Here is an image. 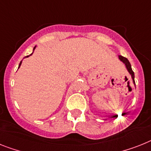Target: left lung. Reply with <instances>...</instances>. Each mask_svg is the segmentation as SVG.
<instances>
[{"label": "left lung", "instance_id": "obj_1", "mask_svg": "<svg viewBox=\"0 0 151 151\" xmlns=\"http://www.w3.org/2000/svg\"><path fill=\"white\" fill-rule=\"evenodd\" d=\"M118 57H119V60L121 61L123 64L125 65L126 68H127V70L128 71V73H129V75H130V76H131L132 78V80H133V83H134V86H135V81H134V73L133 72V70H132L131 65H130V63H129V62L128 61L127 58H125V57H123V56L122 55H119ZM116 116H117V115H116Z\"/></svg>", "mask_w": 151, "mask_h": 151}]
</instances>
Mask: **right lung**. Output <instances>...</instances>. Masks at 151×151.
Returning a JSON list of instances; mask_svg holds the SVG:
<instances>
[{"instance_id": "add662e5", "label": "right lung", "mask_w": 151, "mask_h": 151, "mask_svg": "<svg viewBox=\"0 0 151 151\" xmlns=\"http://www.w3.org/2000/svg\"><path fill=\"white\" fill-rule=\"evenodd\" d=\"M35 48H36V46H35V47H34V48H33V52H34V50H35ZM32 54H33V52H32V54L30 55H32ZM30 55H28V56H26L25 58H28V57H29V56H30ZM22 61H21V62H20V63H19V65H18V68H20V66H21V65H22Z\"/></svg>"}]
</instances>
